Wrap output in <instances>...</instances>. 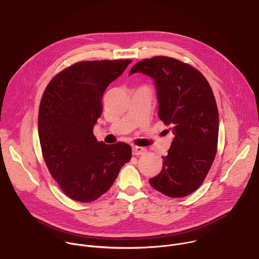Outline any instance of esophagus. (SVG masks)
I'll use <instances>...</instances> for the list:
<instances>
[{
	"label": "esophagus",
	"mask_w": 259,
	"mask_h": 259,
	"mask_svg": "<svg viewBox=\"0 0 259 259\" xmlns=\"http://www.w3.org/2000/svg\"><path fill=\"white\" fill-rule=\"evenodd\" d=\"M146 153V149L141 146H132V154L134 156H140V155H144Z\"/></svg>",
	"instance_id": "1"
}]
</instances>
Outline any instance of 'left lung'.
I'll use <instances>...</instances> for the list:
<instances>
[{
  "label": "left lung",
  "mask_w": 259,
  "mask_h": 259,
  "mask_svg": "<svg viewBox=\"0 0 259 259\" xmlns=\"http://www.w3.org/2000/svg\"><path fill=\"white\" fill-rule=\"evenodd\" d=\"M135 72L154 80L158 116L174 134L151 186L171 198L189 196L203 183L216 155L219 118L212 89L199 70L171 57L143 59L129 75Z\"/></svg>",
  "instance_id": "8db88e82"
}]
</instances>
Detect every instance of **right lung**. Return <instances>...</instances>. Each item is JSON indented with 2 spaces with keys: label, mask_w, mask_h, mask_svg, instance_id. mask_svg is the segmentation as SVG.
<instances>
[{
  "label": "right lung",
  "mask_w": 259,
  "mask_h": 259,
  "mask_svg": "<svg viewBox=\"0 0 259 259\" xmlns=\"http://www.w3.org/2000/svg\"><path fill=\"white\" fill-rule=\"evenodd\" d=\"M129 59L81 61L63 69L44 91L38 130L46 165L61 191L88 203L109 190L131 147L97 141L93 128L102 113V97Z\"/></svg>",
  "instance_id": "obj_1"
}]
</instances>
